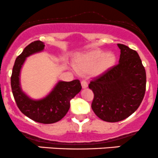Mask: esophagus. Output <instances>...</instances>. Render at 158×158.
Listing matches in <instances>:
<instances>
[{"label": "esophagus", "mask_w": 158, "mask_h": 158, "mask_svg": "<svg viewBox=\"0 0 158 158\" xmlns=\"http://www.w3.org/2000/svg\"><path fill=\"white\" fill-rule=\"evenodd\" d=\"M81 86H82L83 88H87V86H88V84L86 81H81Z\"/></svg>", "instance_id": "esophagus-1"}]
</instances>
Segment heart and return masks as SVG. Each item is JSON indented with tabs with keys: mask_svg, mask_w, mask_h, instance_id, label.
I'll use <instances>...</instances> for the list:
<instances>
[{
	"mask_svg": "<svg viewBox=\"0 0 158 158\" xmlns=\"http://www.w3.org/2000/svg\"><path fill=\"white\" fill-rule=\"evenodd\" d=\"M116 57L112 53H105L101 50H92L77 55L74 59V67L81 74L93 73L101 74L111 68Z\"/></svg>",
	"mask_w": 158,
	"mask_h": 158,
	"instance_id": "obj_1",
	"label": "heart"
}]
</instances>
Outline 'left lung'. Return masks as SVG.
<instances>
[{
  "instance_id": "obj_1",
  "label": "left lung",
  "mask_w": 158,
  "mask_h": 158,
  "mask_svg": "<svg viewBox=\"0 0 158 158\" xmlns=\"http://www.w3.org/2000/svg\"><path fill=\"white\" fill-rule=\"evenodd\" d=\"M119 63L94 77L88 87L94 93L91 108L107 122L126 119L139 107L146 90V72L138 54L118 44Z\"/></svg>"
}]
</instances>
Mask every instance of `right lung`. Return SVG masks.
<instances>
[{
    "label": "right lung",
    "mask_w": 158,
    "mask_h": 158,
    "mask_svg": "<svg viewBox=\"0 0 158 158\" xmlns=\"http://www.w3.org/2000/svg\"><path fill=\"white\" fill-rule=\"evenodd\" d=\"M45 45L40 40L28 44L15 60L10 84L12 93L19 110L27 117L41 124H53L61 120L70 108V101L81 90L79 80L59 81L52 91L40 100H32L22 91L20 85V72L26 58L35 53L42 51Z\"/></svg>",
    "instance_id": "right-lung-1"
}]
</instances>
